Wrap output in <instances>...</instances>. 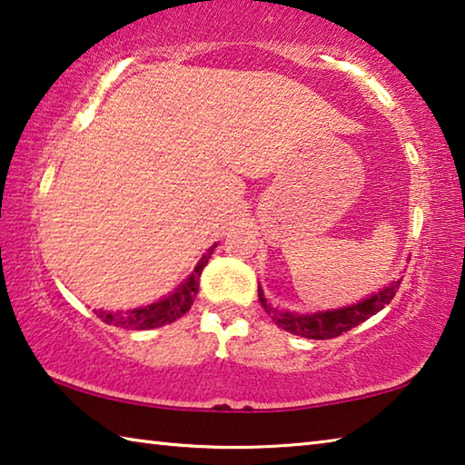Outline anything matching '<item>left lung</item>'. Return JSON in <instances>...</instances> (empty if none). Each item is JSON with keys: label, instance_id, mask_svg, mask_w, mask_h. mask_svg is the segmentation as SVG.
I'll use <instances>...</instances> for the list:
<instances>
[{"label": "left lung", "instance_id": "8db88e82", "mask_svg": "<svg viewBox=\"0 0 465 465\" xmlns=\"http://www.w3.org/2000/svg\"><path fill=\"white\" fill-rule=\"evenodd\" d=\"M400 282H402V279L391 281L390 285H385L383 289L377 291V293L367 295L365 299H361L359 303H351L346 305V308L310 313L272 308L269 299L264 297V291L261 289V285H258V297H261V303L266 313H269L279 328L287 330V332L295 336L313 338V341H326V338H334L341 336L342 332H349L351 328L359 326L361 322H365L367 318L375 316L377 312H381L385 305L391 302L393 295H396Z\"/></svg>", "mask_w": 465, "mask_h": 465}]
</instances>
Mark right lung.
Segmentation results:
<instances>
[{"mask_svg":"<svg viewBox=\"0 0 465 465\" xmlns=\"http://www.w3.org/2000/svg\"><path fill=\"white\" fill-rule=\"evenodd\" d=\"M215 248H217V243H213V246L204 252L201 261L196 262L194 271L188 274V277L163 299H157V302H153V303L141 305V308H133V310H116V312L94 310V312H96V316L102 322H106V324H110V326L123 328V330H152V328L172 324V322L183 318L184 313L191 310L194 297H196V293H199L201 272L204 266H207L209 258H211V254H213Z\"/></svg>","mask_w":465,"mask_h":465,"instance_id":"1","label":"right lung"}]
</instances>
